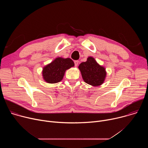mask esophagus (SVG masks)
<instances>
[{"label": "esophagus", "instance_id": "34e87169", "mask_svg": "<svg viewBox=\"0 0 148 148\" xmlns=\"http://www.w3.org/2000/svg\"><path fill=\"white\" fill-rule=\"evenodd\" d=\"M78 63H79V61H77V60L74 61V64H75V67H77V66H78Z\"/></svg>", "mask_w": 148, "mask_h": 148}]
</instances>
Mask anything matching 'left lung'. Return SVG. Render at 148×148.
<instances>
[{
	"mask_svg": "<svg viewBox=\"0 0 148 148\" xmlns=\"http://www.w3.org/2000/svg\"><path fill=\"white\" fill-rule=\"evenodd\" d=\"M78 69L84 82L94 87L102 85L107 75L105 69L92 57H88L86 62H81Z\"/></svg>",
	"mask_w": 148,
	"mask_h": 148,
	"instance_id": "8db88e82",
	"label": "left lung"
}]
</instances>
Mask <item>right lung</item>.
<instances>
[{
    "mask_svg": "<svg viewBox=\"0 0 148 148\" xmlns=\"http://www.w3.org/2000/svg\"><path fill=\"white\" fill-rule=\"evenodd\" d=\"M74 66V62L71 58L57 57L43 67V78L47 83L58 82L64 77L66 71Z\"/></svg>",
    "mask_w": 148,
    "mask_h": 148,
    "instance_id": "right-lung-1",
    "label": "right lung"
}]
</instances>
